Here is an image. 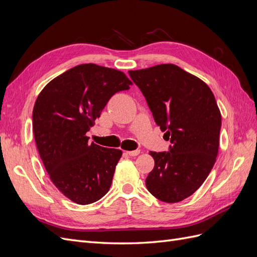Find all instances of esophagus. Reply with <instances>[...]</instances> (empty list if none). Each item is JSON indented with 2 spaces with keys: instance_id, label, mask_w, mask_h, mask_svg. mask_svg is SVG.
I'll use <instances>...</instances> for the list:
<instances>
[{
  "instance_id": "1",
  "label": "esophagus",
  "mask_w": 257,
  "mask_h": 257,
  "mask_svg": "<svg viewBox=\"0 0 257 257\" xmlns=\"http://www.w3.org/2000/svg\"><path fill=\"white\" fill-rule=\"evenodd\" d=\"M126 153L131 157H136L139 153H141V150H134V151H126Z\"/></svg>"
}]
</instances>
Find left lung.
<instances>
[{"label":"left lung","mask_w":257,"mask_h":257,"mask_svg":"<svg viewBox=\"0 0 257 257\" xmlns=\"http://www.w3.org/2000/svg\"><path fill=\"white\" fill-rule=\"evenodd\" d=\"M155 123L172 143L168 152H153L154 167L147 189L165 203L191 196L204 183L216 161L221 112L212 91L198 77L175 64L130 71Z\"/></svg>","instance_id":"left-lung-1"}]
</instances>
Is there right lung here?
Listing matches in <instances>:
<instances>
[{"label":"right lung","mask_w":257,"mask_h":257,"mask_svg":"<svg viewBox=\"0 0 257 257\" xmlns=\"http://www.w3.org/2000/svg\"><path fill=\"white\" fill-rule=\"evenodd\" d=\"M132 81L118 69L80 64L52 79L33 108L38 153L57 189L78 205L109 191L122 151L88 143L87 132L114 93Z\"/></svg>","instance_id":"obj_1"}]
</instances>
